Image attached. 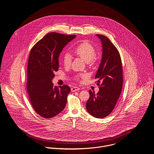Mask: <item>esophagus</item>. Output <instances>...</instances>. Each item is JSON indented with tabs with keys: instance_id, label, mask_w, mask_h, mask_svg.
<instances>
[{
	"instance_id": "obj_1",
	"label": "esophagus",
	"mask_w": 154,
	"mask_h": 154,
	"mask_svg": "<svg viewBox=\"0 0 154 154\" xmlns=\"http://www.w3.org/2000/svg\"><path fill=\"white\" fill-rule=\"evenodd\" d=\"M78 90H79V88L78 87V86H73L71 88V91H72V92H75V91H77Z\"/></svg>"
}]
</instances>
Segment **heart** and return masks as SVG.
<instances>
[{"mask_svg":"<svg viewBox=\"0 0 154 154\" xmlns=\"http://www.w3.org/2000/svg\"><path fill=\"white\" fill-rule=\"evenodd\" d=\"M73 53L82 58L88 64H92L95 61L97 51L95 47L89 42L83 41L77 44L73 49ZM72 57L69 53H65L63 55V62L65 66H69L71 63ZM85 77V75L81 74L76 76L77 79Z\"/></svg>","mask_w":154,"mask_h":154,"instance_id":"1","label":"heart"}]
</instances>
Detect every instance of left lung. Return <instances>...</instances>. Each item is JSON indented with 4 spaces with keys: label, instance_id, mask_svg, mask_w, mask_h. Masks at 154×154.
Returning <instances> with one entry per match:
<instances>
[{
    "label": "left lung",
    "instance_id": "8db88e82",
    "mask_svg": "<svg viewBox=\"0 0 154 154\" xmlns=\"http://www.w3.org/2000/svg\"><path fill=\"white\" fill-rule=\"evenodd\" d=\"M102 44V58L95 78L99 91H89L86 108L91 115L103 118L109 115L119 98L123 85L122 60L119 51L105 36L97 35Z\"/></svg>",
    "mask_w": 154,
    "mask_h": 154
}]
</instances>
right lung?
Instances as JSON below:
<instances>
[{
    "label": "right lung",
    "instance_id": "1",
    "mask_svg": "<svg viewBox=\"0 0 154 154\" xmlns=\"http://www.w3.org/2000/svg\"><path fill=\"white\" fill-rule=\"evenodd\" d=\"M76 35L56 32L46 34L31 49L28 59L27 85L30 102L43 118L55 116L65 107L69 86H54L52 79L58 70V57L65 46Z\"/></svg>",
    "mask_w": 154,
    "mask_h": 154
}]
</instances>
